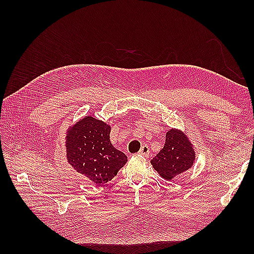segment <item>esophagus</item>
I'll return each mask as SVG.
<instances>
[{
    "label": "esophagus",
    "instance_id": "34e87169",
    "mask_svg": "<svg viewBox=\"0 0 254 254\" xmlns=\"http://www.w3.org/2000/svg\"><path fill=\"white\" fill-rule=\"evenodd\" d=\"M139 155L144 156V157H148V155H149V147L147 146V145H143L141 150H139Z\"/></svg>",
    "mask_w": 254,
    "mask_h": 254
}]
</instances>
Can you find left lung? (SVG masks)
<instances>
[{
    "mask_svg": "<svg viewBox=\"0 0 254 254\" xmlns=\"http://www.w3.org/2000/svg\"><path fill=\"white\" fill-rule=\"evenodd\" d=\"M195 161V152L190 139L177 128L166 133L164 148L150 160L154 169L166 180H172L190 169Z\"/></svg>",
    "mask_w": 254,
    "mask_h": 254,
    "instance_id": "left-lung-1",
    "label": "left lung"
}]
</instances>
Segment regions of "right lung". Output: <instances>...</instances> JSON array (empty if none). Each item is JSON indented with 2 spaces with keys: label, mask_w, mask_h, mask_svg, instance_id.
<instances>
[{
  "label": "right lung",
  "mask_w": 254,
  "mask_h": 254,
  "mask_svg": "<svg viewBox=\"0 0 254 254\" xmlns=\"http://www.w3.org/2000/svg\"><path fill=\"white\" fill-rule=\"evenodd\" d=\"M111 127L91 116L83 118L66 132V158L79 174L96 185L112 180L127 157L113 147L110 142Z\"/></svg>",
  "instance_id": "add662e5"
}]
</instances>
